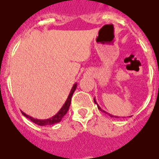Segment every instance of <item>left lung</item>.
<instances>
[{
    "mask_svg": "<svg viewBox=\"0 0 159 159\" xmlns=\"http://www.w3.org/2000/svg\"><path fill=\"white\" fill-rule=\"evenodd\" d=\"M93 101H94V103H95V104H96V105H97V107H98V109H99V110H100V111H103V112H105V113L108 114V115H109V116H110V117H117V116H112V115H111V114H110V113H107V111H106L102 110V109H101V108H100V106H99V105H98V103H97V102H96V100H95V98H94V99H93Z\"/></svg>",
    "mask_w": 159,
    "mask_h": 159,
    "instance_id": "left-lung-1",
    "label": "left lung"
}]
</instances>
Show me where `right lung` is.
<instances>
[{
    "label": "right lung",
    "mask_w": 159,
    "mask_h": 159,
    "mask_svg": "<svg viewBox=\"0 0 159 159\" xmlns=\"http://www.w3.org/2000/svg\"><path fill=\"white\" fill-rule=\"evenodd\" d=\"M76 83H75L74 85H73L72 89L70 90V92L69 95H68V98H67V100L65 102V104L63 105V107H61V109L58 111V113L55 114L54 116H52V117H50V118H48V119H36V118H34V117H30L29 115H27L26 113H25L24 111H22V114L26 117L27 118H29L31 122L33 123H35L37 125H40V126H46V125H52V124H55L57 123H59L61 120H62L63 117L67 113V111L69 110V107L70 106V102H71V97H72L73 93L75 92V90L76 89Z\"/></svg>",
    "instance_id": "1"
}]
</instances>
